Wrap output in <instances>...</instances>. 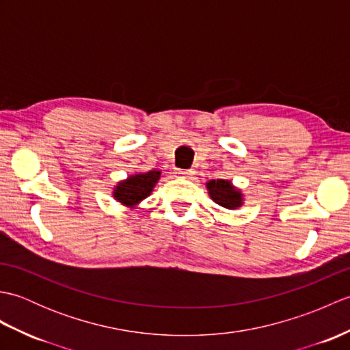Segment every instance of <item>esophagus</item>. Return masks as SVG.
<instances>
[{
	"mask_svg": "<svg viewBox=\"0 0 350 350\" xmlns=\"http://www.w3.org/2000/svg\"><path fill=\"white\" fill-rule=\"evenodd\" d=\"M174 176H188V174H194V171L192 170H182V168H174L173 171Z\"/></svg>",
	"mask_w": 350,
	"mask_h": 350,
	"instance_id": "obj_1",
	"label": "esophagus"
}]
</instances>
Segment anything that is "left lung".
I'll return each mask as SVG.
<instances>
[{"mask_svg": "<svg viewBox=\"0 0 350 350\" xmlns=\"http://www.w3.org/2000/svg\"><path fill=\"white\" fill-rule=\"evenodd\" d=\"M207 189H209V194L213 202L222 207L236 209V207H239L242 204L241 192L236 191L228 180H211L207 183Z\"/></svg>", "mask_w": 350, "mask_h": 350, "instance_id": "8db88e82", "label": "left lung"}]
</instances>
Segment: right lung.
Here are the masks:
<instances>
[{"label":"right lung","mask_w":350,"mask_h":350,"mask_svg":"<svg viewBox=\"0 0 350 350\" xmlns=\"http://www.w3.org/2000/svg\"><path fill=\"white\" fill-rule=\"evenodd\" d=\"M161 173L159 171H148L144 174H135L128 177V180L122 182L116 188L114 197L118 202L126 206H133L139 203L141 200H144L148 194H150L154 183L159 180Z\"/></svg>","instance_id":"right-lung-1"}]
</instances>
